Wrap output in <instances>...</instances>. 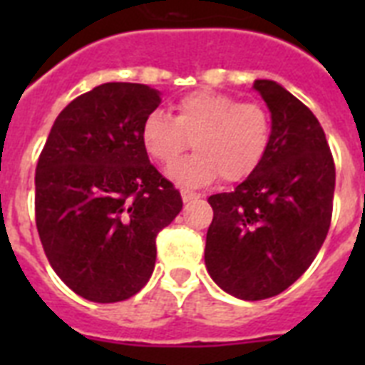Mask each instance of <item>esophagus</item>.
Masks as SVG:
<instances>
[{
    "mask_svg": "<svg viewBox=\"0 0 365 365\" xmlns=\"http://www.w3.org/2000/svg\"><path fill=\"white\" fill-rule=\"evenodd\" d=\"M180 193H182L183 202H191V200L199 199V197H200L199 193H193V191H189V189H182V191H180Z\"/></svg>",
    "mask_w": 365,
    "mask_h": 365,
    "instance_id": "1",
    "label": "esophagus"
}]
</instances>
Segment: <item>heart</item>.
Segmentation results:
<instances>
[{
  "instance_id": "obj_1",
  "label": "heart",
  "mask_w": 365,
  "mask_h": 365,
  "mask_svg": "<svg viewBox=\"0 0 365 365\" xmlns=\"http://www.w3.org/2000/svg\"><path fill=\"white\" fill-rule=\"evenodd\" d=\"M189 140L197 153L168 170L174 182L185 187H202L220 176L239 182L265 159L271 117L255 102L197 91L178 100L174 117L155 110L145 115L140 128L145 153L163 166H170L185 151Z\"/></svg>"
}]
</instances>
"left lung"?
Here are the masks:
<instances>
[{"label":"left lung","instance_id":"8db88e82","mask_svg":"<svg viewBox=\"0 0 365 365\" xmlns=\"http://www.w3.org/2000/svg\"><path fill=\"white\" fill-rule=\"evenodd\" d=\"M254 88L271 111L265 159L231 193L212 195L205 263L227 294L259 301L289 288L322 248L334 208L335 165L322 126L271 79Z\"/></svg>","mask_w":365,"mask_h":365}]
</instances>
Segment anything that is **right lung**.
<instances>
[{"label":"right lung","instance_id":"1","mask_svg":"<svg viewBox=\"0 0 365 365\" xmlns=\"http://www.w3.org/2000/svg\"><path fill=\"white\" fill-rule=\"evenodd\" d=\"M160 93L104 83L56 117L36 168V223L62 282L94 303L138 294L155 267V239L182 197L140 142Z\"/></svg>","mask_w":365,"mask_h":365}]
</instances>
